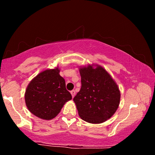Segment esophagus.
I'll use <instances>...</instances> for the list:
<instances>
[{"label": "esophagus", "instance_id": "esophagus-1", "mask_svg": "<svg viewBox=\"0 0 155 155\" xmlns=\"http://www.w3.org/2000/svg\"><path fill=\"white\" fill-rule=\"evenodd\" d=\"M70 93H71V94H72V98H74V96H75V91L74 90H72L71 91H70Z\"/></svg>", "mask_w": 155, "mask_h": 155}]
</instances>
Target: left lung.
Here are the masks:
<instances>
[{"label": "left lung", "instance_id": "obj_1", "mask_svg": "<svg viewBox=\"0 0 155 155\" xmlns=\"http://www.w3.org/2000/svg\"><path fill=\"white\" fill-rule=\"evenodd\" d=\"M80 91L73 99L84 121L101 124L112 117L118 108L120 91L115 81L98 64L79 67Z\"/></svg>", "mask_w": 155, "mask_h": 155}]
</instances>
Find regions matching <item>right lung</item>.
<instances>
[{
    "label": "right lung",
    "instance_id": "right-lung-1",
    "mask_svg": "<svg viewBox=\"0 0 155 155\" xmlns=\"http://www.w3.org/2000/svg\"><path fill=\"white\" fill-rule=\"evenodd\" d=\"M59 72L58 66L44 70L31 81L26 89V105L28 111L39 118L53 119L65 103L72 99Z\"/></svg>",
    "mask_w": 155,
    "mask_h": 155
}]
</instances>
